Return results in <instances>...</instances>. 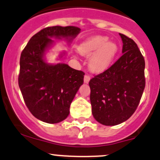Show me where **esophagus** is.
Returning <instances> with one entry per match:
<instances>
[{"instance_id": "1", "label": "esophagus", "mask_w": 160, "mask_h": 160, "mask_svg": "<svg viewBox=\"0 0 160 160\" xmlns=\"http://www.w3.org/2000/svg\"><path fill=\"white\" fill-rule=\"evenodd\" d=\"M90 79H91V77L89 76L88 75H85V77H84V82H85V83H88Z\"/></svg>"}]
</instances>
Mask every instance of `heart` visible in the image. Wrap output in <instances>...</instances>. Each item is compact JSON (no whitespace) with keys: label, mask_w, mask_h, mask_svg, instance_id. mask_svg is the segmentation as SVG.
<instances>
[{"label":"heart","mask_w":160,"mask_h":160,"mask_svg":"<svg viewBox=\"0 0 160 160\" xmlns=\"http://www.w3.org/2000/svg\"><path fill=\"white\" fill-rule=\"evenodd\" d=\"M108 41L107 37L94 36L84 41L78 51L84 56H90L88 66L92 72L99 73L106 70L118 53V45Z\"/></svg>","instance_id":"b5f03b06"}]
</instances>
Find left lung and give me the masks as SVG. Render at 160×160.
I'll return each mask as SVG.
<instances>
[{"instance_id":"obj_1","label":"left lung","mask_w":160,"mask_h":160,"mask_svg":"<svg viewBox=\"0 0 160 160\" xmlns=\"http://www.w3.org/2000/svg\"><path fill=\"white\" fill-rule=\"evenodd\" d=\"M123 55L89 82L94 119L106 126L120 124L135 112L145 88V60L137 43L120 33Z\"/></svg>"}]
</instances>
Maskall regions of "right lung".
Wrapping results in <instances>:
<instances>
[{
	"label": "right lung",
	"mask_w": 160,
	"mask_h": 160,
	"mask_svg": "<svg viewBox=\"0 0 160 160\" xmlns=\"http://www.w3.org/2000/svg\"><path fill=\"white\" fill-rule=\"evenodd\" d=\"M80 31L72 26L46 27L32 36L21 52L19 87L29 111L46 123H59L68 117L85 73L65 63L46 62L45 52L54 42L53 37L71 42Z\"/></svg>",
	"instance_id": "add662e5"
}]
</instances>
